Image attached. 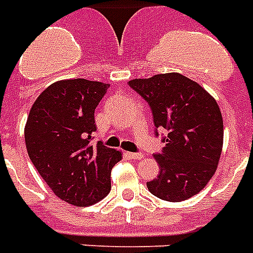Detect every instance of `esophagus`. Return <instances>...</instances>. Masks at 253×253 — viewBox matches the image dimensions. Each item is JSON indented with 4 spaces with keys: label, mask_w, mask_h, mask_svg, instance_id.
I'll list each match as a JSON object with an SVG mask.
<instances>
[{
    "label": "esophagus",
    "mask_w": 253,
    "mask_h": 253,
    "mask_svg": "<svg viewBox=\"0 0 253 253\" xmlns=\"http://www.w3.org/2000/svg\"><path fill=\"white\" fill-rule=\"evenodd\" d=\"M127 157H130L132 160H140L143 159V153H136V152H127Z\"/></svg>",
    "instance_id": "1"
}]
</instances>
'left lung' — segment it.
Segmentation results:
<instances>
[{
	"instance_id": "obj_1",
	"label": "left lung",
	"mask_w": 253,
	"mask_h": 253,
	"mask_svg": "<svg viewBox=\"0 0 253 253\" xmlns=\"http://www.w3.org/2000/svg\"><path fill=\"white\" fill-rule=\"evenodd\" d=\"M128 85L148 102L155 133L165 144L156 153L159 176L148 190L166 201L199 194L214 175L222 152L223 122L214 98L196 82L178 73L133 79Z\"/></svg>"
}]
</instances>
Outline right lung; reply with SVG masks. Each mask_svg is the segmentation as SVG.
Instances as JSON below:
<instances>
[{"mask_svg":"<svg viewBox=\"0 0 253 253\" xmlns=\"http://www.w3.org/2000/svg\"><path fill=\"white\" fill-rule=\"evenodd\" d=\"M108 88L101 82L61 80L42 91L27 118L31 161L59 199L78 207L105 198L113 166L122 159L101 141L92 144L94 109Z\"/></svg>","mask_w":253,"mask_h":253,"instance_id":"add662e5","label":"right lung"}]
</instances>
